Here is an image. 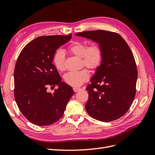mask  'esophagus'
Returning a JSON list of instances; mask_svg holds the SVG:
<instances>
[{"label":"esophagus","instance_id":"1","mask_svg":"<svg viewBox=\"0 0 155 155\" xmlns=\"http://www.w3.org/2000/svg\"><path fill=\"white\" fill-rule=\"evenodd\" d=\"M81 88H78V87H74L73 88V90L74 92H78L79 91H80Z\"/></svg>","mask_w":155,"mask_h":155}]
</instances>
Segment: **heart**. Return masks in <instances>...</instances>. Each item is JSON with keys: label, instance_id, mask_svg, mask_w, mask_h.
Masks as SVG:
<instances>
[{"label": "heart", "instance_id": "obj_1", "mask_svg": "<svg viewBox=\"0 0 155 155\" xmlns=\"http://www.w3.org/2000/svg\"><path fill=\"white\" fill-rule=\"evenodd\" d=\"M69 51L72 54L81 58L83 63L90 69H96L100 66L104 51L101 45L95 42L88 46V44L84 41L74 42L69 46ZM65 55L61 50H58L54 55L53 61L55 67L59 71H63L65 69ZM89 78V72L87 69L79 71H72L64 75V79L68 85L78 87L86 81Z\"/></svg>", "mask_w": 155, "mask_h": 155}]
</instances>
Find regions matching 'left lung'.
<instances>
[{
	"mask_svg": "<svg viewBox=\"0 0 155 155\" xmlns=\"http://www.w3.org/2000/svg\"><path fill=\"white\" fill-rule=\"evenodd\" d=\"M75 35L99 43L104 51L101 64L86 88L88 92L87 112L104 122L121 118L133 104L138 78L129 46L118 34L112 31L98 30Z\"/></svg>",
	"mask_w": 155,
	"mask_h": 155,
	"instance_id": "left-lung-1",
	"label": "left lung"
}]
</instances>
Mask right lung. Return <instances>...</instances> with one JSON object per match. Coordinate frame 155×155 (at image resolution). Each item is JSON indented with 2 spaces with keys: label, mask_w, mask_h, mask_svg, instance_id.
<instances>
[{
  "label": "right lung",
  "mask_w": 155,
  "mask_h": 155,
  "mask_svg": "<svg viewBox=\"0 0 155 155\" xmlns=\"http://www.w3.org/2000/svg\"><path fill=\"white\" fill-rule=\"evenodd\" d=\"M71 38L72 34L37 37L18 55L14 70V96L22 114L35 125H49L58 121L74 94L71 87L61 81L52 63L56 50ZM49 85L58 88L48 93Z\"/></svg>",
  "instance_id": "obj_1"
}]
</instances>
